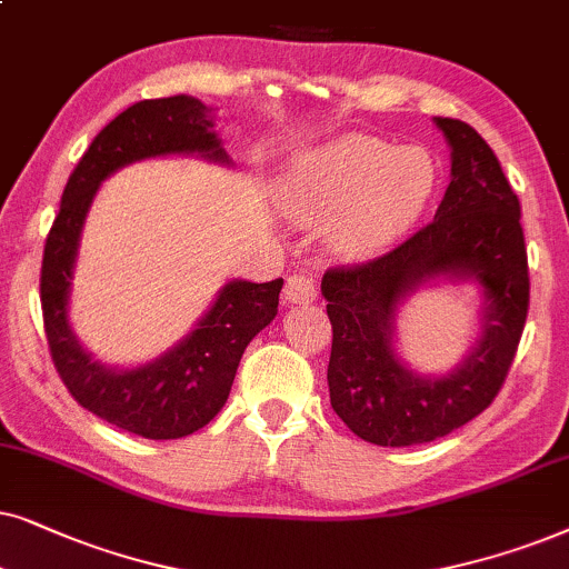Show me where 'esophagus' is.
I'll use <instances>...</instances> for the list:
<instances>
[{
  "mask_svg": "<svg viewBox=\"0 0 569 569\" xmlns=\"http://www.w3.org/2000/svg\"><path fill=\"white\" fill-rule=\"evenodd\" d=\"M283 299L289 305H309V301L317 299V286L309 276H289L283 286Z\"/></svg>",
  "mask_w": 569,
  "mask_h": 569,
  "instance_id": "esophagus-1",
  "label": "esophagus"
}]
</instances>
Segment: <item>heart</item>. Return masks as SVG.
Masks as SVG:
<instances>
[{"label": "heart", "mask_w": 569, "mask_h": 569, "mask_svg": "<svg viewBox=\"0 0 569 569\" xmlns=\"http://www.w3.org/2000/svg\"><path fill=\"white\" fill-rule=\"evenodd\" d=\"M435 184L437 163L427 148L348 132L301 150L278 181V202L291 221L325 223L332 254L367 257L421 216Z\"/></svg>", "instance_id": "obj_1"}]
</instances>
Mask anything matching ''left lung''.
Wrapping results in <instances>:
<instances>
[{"label":"left lung","instance_id":"8db88e82","mask_svg":"<svg viewBox=\"0 0 569 569\" xmlns=\"http://www.w3.org/2000/svg\"><path fill=\"white\" fill-rule=\"evenodd\" d=\"M450 146V184L435 221L382 257L322 278L332 325L330 406L382 448L431 442L476 419L502 388L528 315L520 202L487 140L435 117ZM480 286V336L448 376H421L397 351V315L423 284Z\"/></svg>","mask_w":569,"mask_h":569}]
</instances>
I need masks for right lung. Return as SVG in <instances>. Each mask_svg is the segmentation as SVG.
Masks as SVG:
<instances>
[{"label":"right lung","instance_id":"right-lung-1","mask_svg":"<svg viewBox=\"0 0 569 569\" xmlns=\"http://www.w3.org/2000/svg\"><path fill=\"white\" fill-rule=\"evenodd\" d=\"M213 127L216 109L194 96L150 98L121 111L74 166L43 247V328L59 377L82 408L146 439H179L216 419L229 400L249 340L276 320L283 278L270 283L229 280L169 351L138 367H111L93 359L70 325L82 226L103 179L124 166L163 156H200L231 166Z\"/></svg>","mask_w":569,"mask_h":569}]
</instances>
